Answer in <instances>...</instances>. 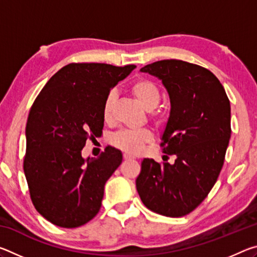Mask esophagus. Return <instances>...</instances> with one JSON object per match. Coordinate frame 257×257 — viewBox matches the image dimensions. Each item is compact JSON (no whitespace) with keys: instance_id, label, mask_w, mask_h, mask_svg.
Wrapping results in <instances>:
<instances>
[{"instance_id":"obj_1","label":"esophagus","mask_w":257,"mask_h":257,"mask_svg":"<svg viewBox=\"0 0 257 257\" xmlns=\"http://www.w3.org/2000/svg\"><path fill=\"white\" fill-rule=\"evenodd\" d=\"M123 160H125V161H130V160H134V156H132L130 154H123Z\"/></svg>"}]
</instances>
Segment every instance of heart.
<instances>
[{
	"label": "heart",
	"mask_w": 257,
	"mask_h": 257,
	"mask_svg": "<svg viewBox=\"0 0 257 257\" xmlns=\"http://www.w3.org/2000/svg\"><path fill=\"white\" fill-rule=\"evenodd\" d=\"M130 90H132L134 96L137 98V101L149 111L158 106L161 101V92L159 86L154 81L146 79V78L135 80L130 85ZM115 99L116 93L114 90H110L105 98H104L102 115L105 121H110L112 119ZM152 116L156 119L158 115L154 113ZM111 141L116 149L130 154H138L141 153L146 144L153 141V133L147 128L124 129L113 135Z\"/></svg>",
	"instance_id": "b5f03b06"
}]
</instances>
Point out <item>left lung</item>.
<instances>
[{
  "mask_svg": "<svg viewBox=\"0 0 257 257\" xmlns=\"http://www.w3.org/2000/svg\"><path fill=\"white\" fill-rule=\"evenodd\" d=\"M141 71L160 78L170 96L161 147L176 160L175 164L143 160L137 191L151 211L184 216L207 197L223 167L231 136L230 101L220 80L197 64L161 60Z\"/></svg>",
  "mask_w": 257,
  "mask_h": 257,
  "instance_id": "left-lung-1",
  "label": "left lung"
}]
</instances>
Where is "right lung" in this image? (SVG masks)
Here are the masks:
<instances>
[{
	"instance_id": "right-lung-1",
	"label": "right lung",
	"mask_w": 257,
	"mask_h": 257,
	"mask_svg": "<svg viewBox=\"0 0 257 257\" xmlns=\"http://www.w3.org/2000/svg\"><path fill=\"white\" fill-rule=\"evenodd\" d=\"M135 67L69 63L30 107L24 171L35 208L51 223L80 227L101 208L104 186L122 154L106 147L98 159L85 160L81 150L87 139L101 136L104 98Z\"/></svg>"
}]
</instances>
